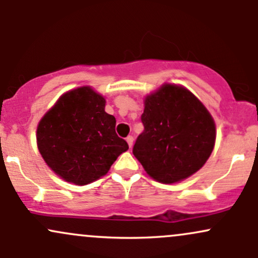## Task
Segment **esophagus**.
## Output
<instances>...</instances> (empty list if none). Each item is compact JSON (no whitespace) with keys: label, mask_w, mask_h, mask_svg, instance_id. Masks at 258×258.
Returning <instances> with one entry per match:
<instances>
[{"label":"esophagus","mask_w":258,"mask_h":258,"mask_svg":"<svg viewBox=\"0 0 258 258\" xmlns=\"http://www.w3.org/2000/svg\"><path fill=\"white\" fill-rule=\"evenodd\" d=\"M127 143H128V147L131 148L133 146V141H135V138H133V136H128V137L126 138Z\"/></svg>","instance_id":"obj_1"}]
</instances>
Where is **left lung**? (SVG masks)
<instances>
[{
	"instance_id": "left-lung-1",
	"label": "left lung",
	"mask_w": 258,
	"mask_h": 258,
	"mask_svg": "<svg viewBox=\"0 0 258 258\" xmlns=\"http://www.w3.org/2000/svg\"><path fill=\"white\" fill-rule=\"evenodd\" d=\"M141 120L144 131L132 152L158 182L170 184L188 178L214 150V119L184 87L164 85L148 96Z\"/></svg>"
}]
</instances>
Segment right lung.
Returning <instances> with one entry per match:
<instances>
[{"mask_svg":"<svg viewBox=\"0 0 258 258\" xmlns=\"http://www.w3.org/2000/svg\"><path fill=\"white\" fill-rule=\"evenodd\" d=\"M104 108L100 94L80 87L63 94L38 123V150L67 182L85 185L100 178L128 149L115 132L116 120Z\"/></svg>","mask_w":258,"mask_h":258,"instance_id":"obj_1","label":"right lung"}]
</instances>
